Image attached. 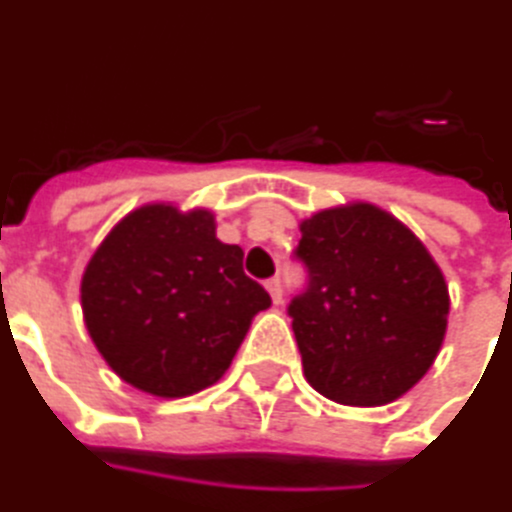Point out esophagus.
Listing matches in <instances>:
<instances>
[{
	"mask_svg": "<svg viewBox=\"0 0 512 512\" xmlns=\"http://www.w3.org/2000/svg\"><path fill=\"white\" fill-rule=\"evenodd\" d=\"M265 290L271 292V300L276 306L282 303V282H279V279H268V282H265Z\"/></svg>",
	"mask_w": 512,
	"mask_h": 512,
	"instance_id": "1",
	"label": "esophagus"
}]
</instances>
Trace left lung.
I'll list each match as a JSON object with an SVG mask.
<instances>
[{"label": "left lung", "instance_id": "8db88e82", "mask_svg": "<svg viewBox=\"0 0 512 512\" xmlns=\"http://www.w3.org/2000/svg\"><path fill=\"white\" fill-rule=\"evenodd\" d=\"M306 295L290 317L303 376L351 408L395 403L438 357L448 327L446 276L395 214L368 201L300 222Z\"/></svg>", "mask_w": 512, "mask_h": 512}]
</instances>
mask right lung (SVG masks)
I'll return each instance as SVG.
<instances>
[{"mask_svg":"<svg viewBox=\"0 0 512 512\" xmlns=\"http://www.w3.org/2000/svg\"><path fill=\"white\" fill-rule=\"evenodd\" d=\"M217 239L212 209L136 206L109 230L80 282L83 319L109 368L139 392L177 400L217 384L268 292Z\"/></svg>","mask_w":512,"mask_h":512,"instance_id":"1","label":"right lung"}]
</instances>
